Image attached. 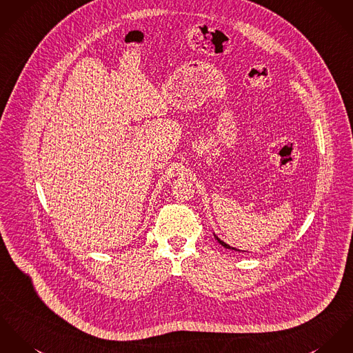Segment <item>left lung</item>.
Here are the masks:
<instances>
[{
  "label": "left lung",
  "instance_id": "obj_1",
  "mask_svg": "<svg viewBox=\"0 0 353 353\" xmlns=\"http://www.w3.org/2000/svg\"><path fill=\"white\" fill-rule=\"evenodd\" d=\"M215 238H216L217 242H219V243L221 244V245H223V247H225V248H232V247H230V245H228V244L224 243V242H223V241H220V239H219V238H217L216 235H215ZM232 250H235V251H241V250H236V248H232Z\"/></svg>",
  "mask_w": 353,
  "mask_h": 353
}]
</instances>
